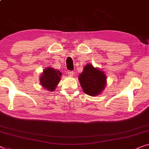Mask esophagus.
I'll list each match as a JSON object with an SVG mask.
<instances>
[{
  "instance_id": "esophagus-1",
  "label": "esophagus",
  "mask_w": 149,
  "mask_h": 149,
  "mask_svg": "<svg viewBox=\"0 0 149 149\" xmlns=\"http://www.w3.org/2000/svg\"><path fill=\"white\" fill-rule=\"evenodd\" d=\"M74 72H73V71H68V76L69 77H73V74H74Z\"/></svg>"
}]
</instances>
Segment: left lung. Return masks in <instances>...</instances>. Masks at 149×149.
<instances>
[{
	"mask_svg": "<svg viewBox=\"0 0 149 149\" xmlns=\"http://www.w3.org/2000/svg\"><path fill=\"white\" fill-rule=\"evenodd\" d=\"M79 81L83 91L90 96L100 95L106 85L105 73L91 64H87L79 76Z\"/></svg>",
	"mask_w": 149,
	"mask_h": 149,
	"instance_id": "8db88e82",
	"label": "left lung"
}]
</instances>
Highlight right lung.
I'll use <instances>...</instances> for the list:
<instances>
[{"instance_id":"1","label":"right lung","mask_w":149,"mask_h":149,"mask_svg":"<svg viewBox=\"0 0 149 149\" xmlns=\"http://www.w3.org/2000/svg\"><path fill=\"white\" fill-rule=\"evenodd\" d=\"M62 73L51 67L46 68L40 77V83L48 91H54L60 81Z\"/></svg>"}]
</instances>
